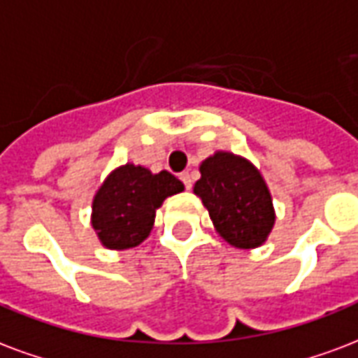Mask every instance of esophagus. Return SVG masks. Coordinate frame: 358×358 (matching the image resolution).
I'll return each mask as SVG.
<instances>
[{"label": "esophagus", "instance_id": "obj_1", "mask_svg": "<svg viewBox=\"0 0 358 358\" xmlns=\"http://www.w3.org/2000/svg\"><path fill=\"white\" fill-rule=\"evenodd\" d=\"M180 180H182V184L186 186V189H192L193 180H192V174H189V172H182V174H180Z\"/></svg>", "mask_w": 358, "mask_h": 358}]
</instances>
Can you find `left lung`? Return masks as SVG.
Segmentation results:
<instances>
[{
    "label": "left lung",
    "mask_w": 358,
    "mask_h": 358,
    "mask_svg": "<svg viewBox=\"0 0 358 358\" xmlns=\"http://www.w3.org/2000/svg\"><path fill=\"white\" fill-rule=\"evenodd\" d=\"M193 193L203 201L220 237L235 248H258L275 226L271 193L248 159L216 152L199 166Z\"/></svg>",
    "instance_id": "obj_1"
}]
</instances>
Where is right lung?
<instances>
[{
  "label": "right lung",
  "mask_w": 358,
  "mask_h": 358,
  "mask_svg": "<svg viewBox=\"0 0 358 358\" xmlns=\"http://www.w3.org/2000/svg\"><path fill=\"white\" fill-rule=\"evenodd\" d=\"M180 192H184V184L171 172L153 174L132 163L117 166L94 193L92 229L110 250L134 248L152 233L155 210L163 201Z\"/></svg>",
  "instance_id": "1"
}]
</instances>
